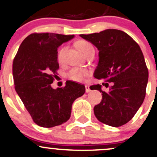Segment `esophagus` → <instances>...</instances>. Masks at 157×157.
<instances>
[{"label": "esophagus", "instance_id": "1", "mask_svg": "<svg viewBox=\"0 0 157 157\" xmlns=\"http://www.w3.org/2000/svg\"><path fill=\"white\" fill-rule=\"evenodd\" d=\"M85 91H86V93H88L91 91V89H90V87L88 86V85H85Z\"/></svg>", "mask_w": 157, "mask_h": 157}]
</instances>
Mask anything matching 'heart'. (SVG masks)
I'll return each mask as SVG.
<instances>
[{"instance_id":"obj_1","label":"heart","mask_w":157,"mask_h":157,"mask_svg":"<svg viewBox=\"0 0 157 157\" xmlns=\"http://www.w3.org/2000/svg\"><path fill=\"white\" fill-rule=\"evenodd\" d=\"M76 48L78 49V50L81 52L82 54L85 53L88 51H89L90 49H94L92 45L90 43L86 41H79L76 43ZM63 52H64V49H62L58 53V60L59 62L62 61V59H63ZM91 74V71L88 70L86 69H78V68H75V69H72L70 72L68 74V76L70 79L75 81V82H84L85 80V78L90 76Z\"/></svg>"}]
</instances>
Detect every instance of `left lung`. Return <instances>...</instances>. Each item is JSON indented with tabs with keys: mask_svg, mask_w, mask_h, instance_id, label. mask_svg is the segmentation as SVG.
<instances>
[{
	"mask_svg": "<svg viewBox=\"0 0 157 157\" xmlns=\"http://www.w3.org/2000/svg\"><path fill=\"white\" fill-rule=\"evenodd\" d=\"M99 51L98 63L94 77L105 80L101 85L91 86V90L101 92L100 104L94 113L98 120L109 126H122L131 121L143 104L148 82V69L139 45L126 33L108 29L100 33L80 34Z\"/></svg>",
	"mask_w": 157,
	"mask_h": 157,
	"instance_id": "left-lung-1",
	"label": "left lung"
}]
</instances>
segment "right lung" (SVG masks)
Masks as SVG:
<instances>
[{"instance_id":"right-lung-1","label":"right lung","mask_w":157,"mask_h":157,"mask_svg":"<svg viewBox=\"0 0 157 157\" xmlns=\"http://www.w3.org/2000/svg\"><path fill=\"white\" fill-rule=\"evenodd\" d=\"M75 37L57 33H33L20 46L13 63L15 90L37 125L52 128L71 116L74 101L85 92L84 85L67 81L52 88L59 69L58 47Z\"/></svg>"}]
</instances>
